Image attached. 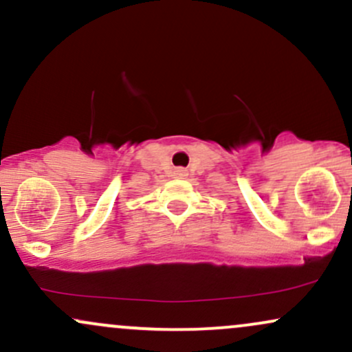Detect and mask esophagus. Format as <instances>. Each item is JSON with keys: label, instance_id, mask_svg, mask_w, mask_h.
Returning <instances> with one entry per match:
<instances>
[{"label": "esophagus", "instance_id": "obj_1", "mask_svg": "<svg viewBox=\"0 0 352 352\" xmlns=\"http://www.w3.org/2000/svg\"><path fill=\"white\" fill-rule=\"evenodd\" d=\"M173 175L179 177V179H184V177H187V172H185L184 168H175V172H173Z\"/></svg>", "mask_w": 352, "mask_h": 352}]
</instances>
